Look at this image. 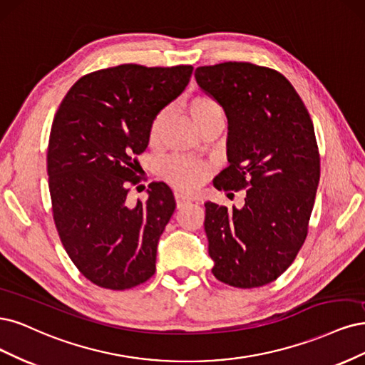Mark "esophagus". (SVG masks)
Here are the masks:
<instances>
[{"label": "esophagus", "instance_id": "esophagus-1", "mask_svg": "<svg viewBox=\"0 0 365 365\" xmlns=\"http://www.w3.org/2000/svg\"><path fill=\"white\" fill-rule=\"evenodd\" d=\"M194 197L190 194H185V192H175V203H178V207H183L185 205H190L194 202Z\"/></svg>", "mask_w": 365, "mask_h": 365}]
</instances>
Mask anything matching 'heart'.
Returning <instances> with one entry per match:
<instances>
[{
  "mask_svg": "<svg viewBox=\"0 0 365 365\" xmlns=\"http://www.w3.org/2000/svg\"><path fill=\"white\" fill-rule=\"evenodd\" d=\"M190 113L192 116V120L198 125L200 123H203L209 116H212L215 113H221V108L218 103L209 96H197L191 100L190 103ZM167 123V113L160 112L155 121L151 124V130H150V139L153 143L159 140L163 127H165ZM163 175L168 182H171L175 186L186 187V190H192L200 182L203 180V168L198 165V163L190 160V159H183V158H175L167 162V165L163 167Z\"/></svg>",
  "mask_w": 365,
  "mask_h": 365,
  "instance_id": "b5f03b06",
  "label": "heart"
}]
</instances>
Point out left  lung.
Instances as JSON below:
<instances>
[{
  "mask_svg": "<svg viewBox=\"0 0 365 365\" xmlns=\"http://www.w3.org/2000/svg\"><path fill=\"white\" fill-rule=\"evenodd\" d=\"M195 80L227 116L229 167L218 190L245 191L242 207L206 202L214 276L235 288L276 280L308 233L320 156L302 98L280 73L247 62L198 66Z\"/></svg>",
  "mask_w": 365,
  "mask_h": 365,
  "instance_id": "8db88e82",
  "label": "left lung"
}]
</instances>
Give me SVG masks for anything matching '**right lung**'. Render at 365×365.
Here are the masks:
<instances>
[{
    "instance_id": "right-lung-1",
    "label": "right lung",
    "mask_w": 365,
    "mask_h": 365,
    "mask_svg": "<svg viewBox=\"0 0 365 365\" xmlns=\"http://www.w3.org/2000/svg\"><path fill=\"white\" fill-rule=\"evenodd\" d=\"M191 65L125 63L91 73L68 91L53 121L46 170L58 237L80 273L108 289L156 272L160 235L175 209L170 186L151 182L130 205L140 155L158 113L190 83Z\"/></svg>"
}]
</instances>
